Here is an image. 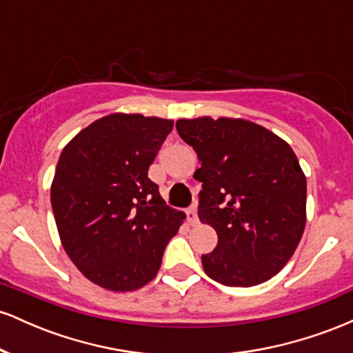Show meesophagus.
I'll list each match as a JSON object with an SVG mask.
<instances>
[{
    "label": "esophagus",
    "mask_w": 353,
    "mask_h": 353,
    "mask_svg": "<svg viewBox=\"0 0 353 353\" xmlns=\"http://www.w3.org/2000/svg\"><path fill=\"white\" fill-rule=\"evenodd\" d=\"M185 216H188V221H189L190 225L199 224V217H197V212H196V209H194V208L185 210Z\"/></svg>",
    "instance_id": "34e87169"
}]
</instances>
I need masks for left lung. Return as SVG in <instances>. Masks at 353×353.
I'll return each mask as SVG.
<instances>
[{"label": "left lung", "instance_id": "left-lung-1", "mask_svg": "<svg viewBox=\"0 0 353 353\" xmlns=\"http://www.w3.org/2000/svg\"><path fill=\"white\" fill-rule=\"evenodd\" d=\"M176 129L201 163L197 214L217 232V247L202 255L204 272L229 287L272 279L305 229L307 181L292 148L245 119L204 116Z\"/></svg>", "mask_w": 353, "mask_h": 353}]
</instances>
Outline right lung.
Here are the masks:
<instances>
[{
  "instance_id": "1",
  "label": "right lung",
  "mask_w": 353,
  "mask_h": 353,
  "mask_svg": "<svg viewBox=\"0 0 353 353\" xmlns=\"http://www.w3.org/2000/svg\"><path fill=\"white\" fill-rule=\"evenodd\" d=\"M174 123L114 112L78 132L61 152L51 205L61 244L96 285L141 289L156 277L185 216L148 177Z\"/></svg>"
}]
</instances>
